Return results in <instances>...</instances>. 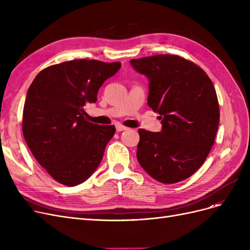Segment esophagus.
<instances>
[{
	"mask_svg": "<svg viewBox=\"0 0 250 250\" xmlns=\"http://www.w3.org/2000/svg\"><path fill=\"white\" fill-rule=\"evenodd\" d=\"M116 129H117V131H118V132H120V131L127 130V127L123 126L122 124H117V125H116Z\"/></svg>",
	"mask_w": 250,
	"mask_h": 250,
	"instance_id": "1",
	"label": "esophagus"
}]
</instances>
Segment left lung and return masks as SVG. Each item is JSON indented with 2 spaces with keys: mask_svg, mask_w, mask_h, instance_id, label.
Listing matches in <instances>:
<instances>
[{
  "mask_svg": "<svg viewBox=\"0 0 250 250\" xmlns=\"http://www.w3.org/2000/svg\"><path fill=\"white\" fill-rule=\"evenodd\" d=\"M149 80L148 106L158 112L161 132L139 129L137 157L163 184L192 176L206 161L218 130L219 104L213 82L201 67L177 55L131 59Z\"/></svg>",
  "mask_w": 250,
  "mask_h": 250,
  "instance_id": "left-lung-1",
  "label": "left lung"
}]
</instances>
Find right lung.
I'll list each match as a JSON object with an SVG mask.
<instances>
[{"mask_svg": "<svg viewBox=\"0 0 250 250\" xmlns=\"http://www.w3.org/2000/svg\"><path fill=\"white\" fill-rule=\"evenodd\" d=\"M120 62L76 59L46 67L30 85L22 134L35 160L59 184L75 187L99 167L115 125L87 122L84 106Z\"/></svg>", "mask_w": 250, "mask_h": 250, "instance_id": "right-lung-1", "label": "right lung"}]
</instances>
